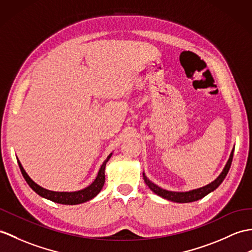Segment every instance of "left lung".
<instances>
[{
    "instance_id": "1",
    "label": "left lung",
    "mask_w": 252,
    "mask_h": 252,
    "mask_svg": "<svg viewBox=\"0 0 252 252\" xmlns=\"http://www.w3.org/2000/svg\"><path fill=\"white\" fill-rule=\"evenodd\" d=\"M233 154H234V149L232 150L231 156H230V159L229 161L226 162V164L223 168V171L219 175L217 179H215L213 183H210L209 185L203 187V188H198L195 190H191L188 192H173V191H167L160 188V187H158L157 185H155L154 183H151V181L145 176V174L143 173V177L145 180V184L147 185L150 190L155 192L156 194H158L159 196L163 197V198H166L168 201H172V202H177V203H190V202H194L197 200H201L205 195H207L208 193H210L212 191L216 190L218 188V187L221 185L222 181L225 178L226 174L229 173V169L231 167L232 164V160H233Z\"/></svg>"
}]
</instances>
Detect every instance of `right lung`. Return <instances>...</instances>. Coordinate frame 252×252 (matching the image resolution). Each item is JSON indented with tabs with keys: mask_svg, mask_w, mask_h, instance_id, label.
Returning <instances> with one entry per match:
<instances>
[{
	"mask_svg": "<svg viewBox=\"0 0 252 252\" xmlns=\"http://www.w3.org/2000/svg\"><path fill=\"white\" fill-rule=\"evenodd\" d=\"M112 155L113 154H110L107 157V159L103 162V164L101 168H99L97 176L94 179V181H93L90 186H88L87 188L79 191H75V192H56V191H50V190L42 188V187L38 186L37 184H35L34 181L28 176V174L26 173L25 169H23L19 160L18 159L17 160H18V164L20 167V171L22 173V176L25 177L28 185L31 187L32 190L36 192L38 195L43 196L47 198V200H50L55 203L64 204V205H76V204H81L91 200V198L96 196L99 193V191L102 190L105 183V166H106V163L110 159Z\"/></svg>",
	"mask_w": 252,
	"mask_h": 252,
	"instance_id": "add662e5",
	"label": "right lung"
}]
</instances>
